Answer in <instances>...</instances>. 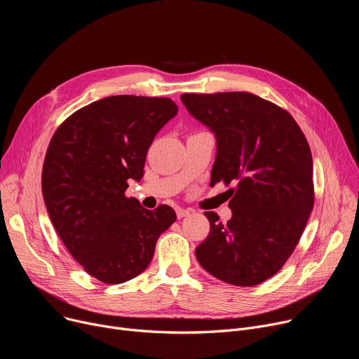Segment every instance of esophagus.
Segmentation results:
<instances>
[{"instance_id": "esophagus-1", "label": "esophagus", "mask_w": 359, "mask_h": 359, "mask_svg": "<svg viewBox=\"0 0 359 359\" xmlns=\"http://www.w3.org/2000/svg\"><path fill=\"white\" fill-rule=\"evenodd\" d=\"M176 215H177V219H183V217H186V216L189 215V210L179 208V209L176 210Z\"/></svg>"}]
</instances>
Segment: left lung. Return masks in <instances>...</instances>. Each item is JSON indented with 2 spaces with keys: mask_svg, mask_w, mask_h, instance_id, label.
I'll return each instance as SVG.
<instances>
[{
  "mask_svg": "<svg viewBox=\"0 0 359 359\" xmlns=\"http://www.w3.org/2000/svg\"><path fill=\"white\" fill-rule=\"evenodd\" d=\"M180 99L216 136L210 186L236 183L226 224L215 212L204 213L210 231L196 257L224 283L257 285L288 260L314 208L309 142L287 111L257 95L183 93Z\"/></svg>",
  "mask_w": 359,
  "mask_h": 359,
  "instance_id": "8db88e82",
  "label": "left lung"
}]
</instances>
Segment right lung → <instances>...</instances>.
<instances>
[{
	"label": "right lung",
	"mask_w": 359,
	"mask_h": 359,
	"mask_svg": "<svg viewBox=\"0 0 359 359\" xmlns=\"http://www.w3.org/2000/svg\"><path fill=\"white\" fill-rule=\"evenodd\" d=\"M176 114L169 97L108 96L72 114L49 142L41 180L48 215L72 257L102 283L143 273L176 220L166 204L151 212L125 196Z\"/></svg>",
	"instance_id": "1"
}]
</instances>
